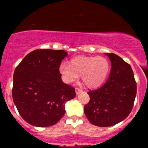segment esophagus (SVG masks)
Returning a JSON list of instances; mask_svg holds the SVG:
<instances>
[{
    "mask_svg": "<svg viewBox=\"0 0 148 148\" xmlns=\"http://www.w3.org/2000/svg\"><path fill=\"white\" fill-rule=\"evenodd\" d=\"M75 91H76V94H79L81 92L83 91V89H81V88H75Z\"/></svg>",
    "mask_w": 148,
    "mask_h": 148,
    "instance_id": "34e87169",
    "label": "esophagus"
}]
</instances>
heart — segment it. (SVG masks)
<instances>
[{
    "label": "heart",
    "instance_id": "heart-1",
    "mask_svg": "<svg viewBox=\"0 0 148 148\" xmlns=\"http://www.w3.org/2000/svg\"><path fill=\"white\" fill-rule=\"evenodd\" d=\"M110 71V64L106 58L78 56L72 58L69 64L62 63L59 72L67 83L75 82L79 76L88 87L97 88L106 80Z\"/></svg>",
    "mask_w": 148,
    "mask_h": 148
}]
</instances>
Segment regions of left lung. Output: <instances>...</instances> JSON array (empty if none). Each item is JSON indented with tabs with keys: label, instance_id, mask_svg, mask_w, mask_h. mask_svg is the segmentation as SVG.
I'll return each instance as SVG.
<instances>
[{
	"label": "left lung",
	"instance_id": "obj_1",
	"mask_svg": "<svg viewBox=\"0 0 148 148\" xmlns=\"http://www.w3.org/2000/svg\"><path fill=\"white\" fill-rule=\"evenodd\" d=\"M111 69L105 84L90 90V101L84 106L89 122L98 127L116 125L130 115L136 95V82L130 64L116 54L106 53Z\"/></svg>",
	"mask_w": 148,
	"mask_h": 148
}]
</instances>
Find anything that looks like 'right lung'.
Wrapping results in <instances>:
<instances>
[{
    "label": "right lung",
    "instance_id": "add662e5",
    "mask_svg": "<svg viewBox=\"0 0 148 148\" xmlns=\"http://www.w3.org/2000/svg\"><path fill=\"white\" fill-rule=\"evenodd\" d=\"M67 55L64 50L36 49L15 69L13 101L22 118L30 125H55L65 113V103L75 97V88L62 82L59 72Z\"/></svg>",
    "mask_w": 148,
    "mask_h": 148
}]
</instances>
